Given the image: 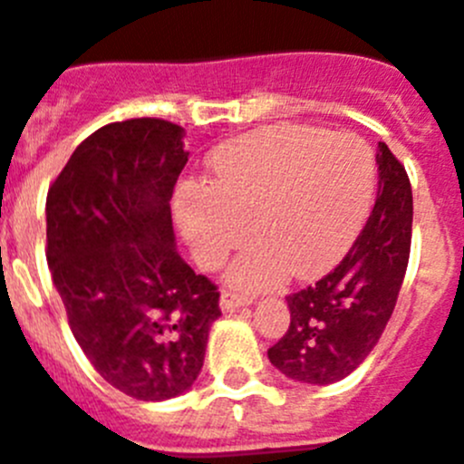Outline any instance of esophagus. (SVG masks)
<instances>
[{
  "label": "esophagus",
  "mask_w": 464,
  "mask_h": 464,
  "mask_svg": "<svg viewBox=\"0 0 464 464\" xmlns=\"http://www.w3.org/2000/svg\"><path fill=\"white\" fill-rule=\"evenodd\" d=\"M248 304H253L251 297H241V295L229 293V290H223V295H220V309L223 311H235Z\"/></svg>",
  "instance_id": "1"
}]
</instances>
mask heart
<instances>
[{"label": "heart", "instance_id": "1", "mask_svg": "<svg viewBox=\"0 0 464 464\" xmlns=\"http://www.w3.org/2000/svg\"><path fill=\"white\" fill-rule=\"evenodd\" d=\"M376 162L358 134L299 125L265 127L220 146L211 190L181 188L176 220L202 269L229 267L241 290H267L290 272L309 278L346 253L372 207Z\"/></svg>", "mask_w": 464, "mask_h": 464}]
</instances>
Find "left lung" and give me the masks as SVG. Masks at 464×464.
Segmentation results:
<instances>
[{
    "label": "left lung",
    "instance_id": "left-lung-1",
    "mask_svg": "<svg viewBox=\"0 0 464 464\" xmlns=\"http://www.w3.org/2000/svg\"><path fill=\"white\" fill-rule=\"evenodd\" d=\"M379 192L370 218L337 267L288 295V332L269 362L299 383L327 385L355 372L383 334L411 251L413 197L404 165L379 143Z\"/></svg>",
    "mask_w": 464,
    "mask_h": 464
}]
</instances>
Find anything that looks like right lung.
Returning <instances> with one entry per match:
<instances>
[{
  "label": "right lung",
  "instance_id": "right-lung-1",
  "mask_svg": "<svg viewBox=\"0 0 464 464\" xmlns=\"http://www.w3.org/2000/svg\"><path fill=\"white\" fill-rule=\"evenodd\" d=\"M183 127L111 122L72 153L46 197V260L73 337L125 395H181L204 364L218 288L176 251L169 199Z\"/></svg>",
  "mask_w": 464,
  "mask_h": 464
}]
</instances>
